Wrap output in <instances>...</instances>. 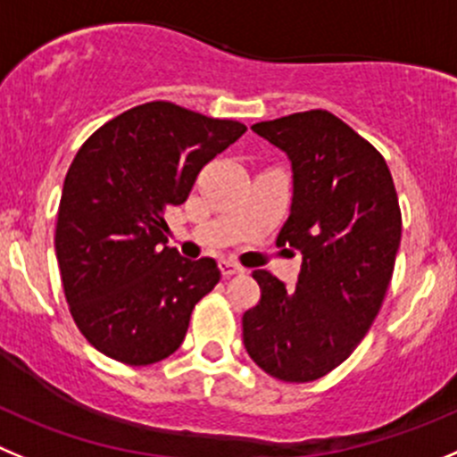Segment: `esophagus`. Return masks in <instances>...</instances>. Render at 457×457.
<instances>
[{
    "label": "esophagus",
    "instance_id": "obj_1",
    "mask_svg": "<svg viewBox=\"0 0 457 457\" xmlns=\"http://www.w3.org/2000/svg\"><path fill=\"white\" fill-rule=\"evenodd\" d=\"M237 273H245V269H242L240 264L231 262V260H224V262H221V276L231 278V276H237Z\"/></svg>",
    "mask_w": 457,
    "mask_h": 457
}]
</instances>
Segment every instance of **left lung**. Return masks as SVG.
Masks as SVG:
<instances>
[{
    "instance_id": "1",
    "label": "left lung",
    "mask_w": 457,
    "mask_h": 457,
    "mask_svg": "<svg viewBox=\"0 0 457 457\" xmlns=\"http://www.w3.org/2000/svg\"><path fill=\"white\" fill-rule=\"evenodd\" d=\"M291 163L289 217L278 246L303 258L296 289L253 271L260 303L242 316L249 356L289 384L320 379L361 343L379 314L402 240L384 156L325 110L251 125Z\"/></svg>"
}]
</instances>
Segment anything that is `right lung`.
I'll list each match as a JSON object with an SVG mask.
<instances>
[{"label":"right lung","instance_id":"right-lung-1","mask_svg":"<svg viewBox=\"0 0 457 457\" xmlns=\"http://www.w3.org/2000/svg\"><path fill=\"white\" fill-rule=\"evenodd\" d=\"M246 128L166 101L96 129L67 172L55 226L64 296L82 337L128 366L170 356L199 298L220 282L215 260L168 246L166 212L199 170Z\"/></svg>","mask_w":457,"mask_h":457}]
</instances>
